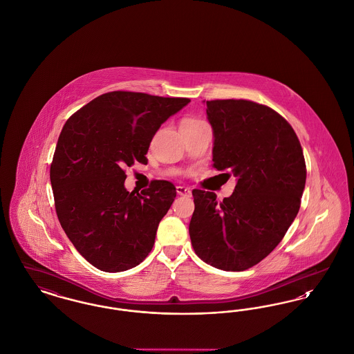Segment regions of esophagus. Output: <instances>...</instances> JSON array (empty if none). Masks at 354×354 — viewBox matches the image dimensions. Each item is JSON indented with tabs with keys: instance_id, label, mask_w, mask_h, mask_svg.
<instances>
[{
	"instance_id": "esophagus-1",
	"label": "esophagus",
	"mask_w": 354,
	"mask_h": 354,
	"mask_svg": "<svg viewBox=\"0 0 354 354\" xmlns=\"http://www.w3.org/2000/svg\"><path fill=\"white\" fill-rule=\"evenodd\" d=\"M176 192H178V195L185 196V198H191V195H192L191 189L188 187H185V185H178L176 187Z\"/></svg>"
}]
</instances>
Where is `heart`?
<instances>
[{
  "mask_svg": "<svg viewBox=\"0 0 354 354\" xmlns=\"http://www.w3.org/2000/svg\"><path fill=\"white\" fill-rule=\"evenodd\" d=\"M204 123L203 120L198 118H185L180 123V129H185V127H194V126H199Z\"/></svg>",
  "mask_w": 354,
  "mask_h": 354,
  "instance_id": "obj_1",
  "label": "heart"
}]
</instances>
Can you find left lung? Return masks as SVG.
Wrapping results in <instances>:
<instances>
[{"instance_id": "left-lung-1", "label": "left lung", "mask_w": 354, "mask_h": 354, "mask_svg": "<svg viewBox=\"0 0 354 354\" xmlns=\"http://www.w3.org/2000/svg\"><path fill=\"white\" fill-rule=\"evenodd\" d=\"M207 119L214 167L237 182L223 202L214 192L192 191L191 243L215 268L248 270L277 247L297 216L306 179L303 149L292 126L264 104L207 101Z\"/></svg>"}]
</instances>
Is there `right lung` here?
Instances as JSON below:
<instances>
[{"instance_id":"right-lung-1","label":"right lung","mask_w":354,"mask_h":354,"mask_svg":"<svg viewBox=\"0 0 354 354\" xmlns=\"http://www.w3.org/2000/svg\"><path fill=\"white\" fill-rule=\"evenodd\" d=\"M113 91L88 102L65 123L50 182L58 220L75 250L103 272H123L150 253L158 225L176 196L167 180L129 192L123 169L146 153L159 127L189 103Z\"/></svg>"}]
</instances>
